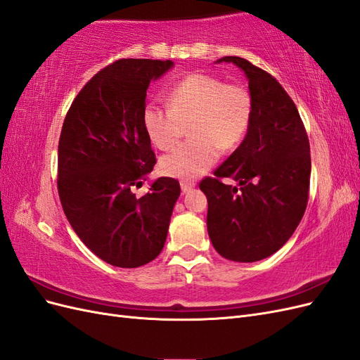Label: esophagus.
I'll list each match as a JSON object with an SVG mask.
<instances>
[{
    "label": "esophagus",
    "instance_id": "34e87169",
    "mask_svg": "<svg viewBox=\"0 0 360 360\" xmlns=\"http://www.w3.org/2000/svg\"><path fill=\"white\" fill-rule=\"evenodd\" d=\"M195 184H197V183H195L193 180H181L180 181V188H181L183 192H189L191 189L195 188Z\"/></svg>",
    "mask_w": 360,
    "mask_h": 360
}]
</instances>
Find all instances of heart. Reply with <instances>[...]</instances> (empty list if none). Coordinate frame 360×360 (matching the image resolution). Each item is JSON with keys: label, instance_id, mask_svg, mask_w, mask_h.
Here are the masks:
<instances>
[{"label": "heart", "instance_id": "heart-1", "mask_svg": "<svg viewBox=\"0 0 360 360\" xmlns=\"http://www.w3.org/2000/svg\"><path fill=\"white\" fill-rule=\"evenodd\" d=\"M252 115L254 101L245 86L192 73L171 86L168 106L151 102L144 108L143 126L151 143L169 150L189 124L192 136L160 159V171L168 177L195 179L214 165L222 150L242 143Z\"/></svg>", "mask_w": 360, "mask_h": 360}]
</instances>
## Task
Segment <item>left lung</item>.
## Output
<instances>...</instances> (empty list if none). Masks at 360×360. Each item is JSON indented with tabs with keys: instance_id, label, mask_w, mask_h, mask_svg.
<instances>
[{
	"instance_id": "obj_1",
	"label": "left lung",
	"mask_w": 360,
	"mask_h": 360,
	"mask_svg": "<svg viewBox=\"0 0 360 360\" xmlns=\"http://www.w3.org/2000/svg\"><path fill=\"white\" fill-rule=\"evenodd\" d=\"M222 61L245 72L254 115L242 144L200 189L209 202L207 231L214 249L226 259L254 263L284 246L307 210L309 139L296 105L274 76L240 57L216 63Z\"/></svg>"
}]
</instances>
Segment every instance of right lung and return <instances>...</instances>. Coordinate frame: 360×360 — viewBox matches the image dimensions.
Returning <instances> with one entry per match:
<instances>
[{"mask_svg":"<svg viewBox=\"0 0 360 360\" xmlns=\"http://www.w3.org/2000/svg\"><path fill=\"white\" fill-rule=\"evenodd\" d=\"M174 63L126 58L84 85L64 118L58 143V195L69 224L93 254L134 269L163 249L176 179L160 177L136 197L156 156L143 126L147 89Z\"/></svg>","mask_w":360,"mask_h":360,"instance_id":"right-lung-1","label":"right lung"}]
</instances>
